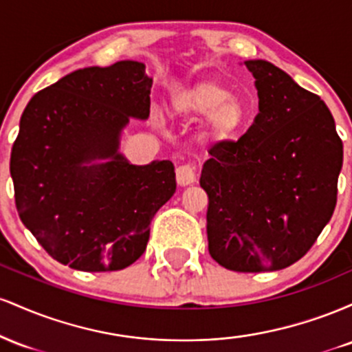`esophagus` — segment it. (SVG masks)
Returning a JSON list of instances; mask_svg holds the SVG:
<instances>
[{"instance_id":"esophagus-1","label":"esophagus","mask_w":352,"mask_h":352,"mask_svg":"<svg viewBox=\"0 0 352 352\" xmlns=\"http://www.w3.org/2000/svg\"><path fill=\"white\" fill-rule=\"evenodd\" d=\"M175 172H177V182H179V185H182V187L193 184L197 179L195 168H193V165H190V164L179 165Z\"/></svg>"}]
</instances>
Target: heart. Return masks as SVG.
<instances>
[{"mask_svg":"<svg viewBox=\"0 0 352 352\" xmlns=\"http://www.w3.org/2000/svg\"><path fill=\"white\" fill-rule=\"evenodd\" d=\"M173 109L182 116H205L201 134L212 142L232 139L243 127L248 116L245 104L217 80H200L182 89L173 99Z\"/></svg>","mask_w":352,"mask_h":352,"instance_id":"b5f03b06","label":"heart"}]
</instances>
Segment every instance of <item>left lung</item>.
<instances>
[{"label":"left lung","mask_w":352,"mask_h":352,"mask_svg":"<svg viewBox=\"0 0 352 352\" xmlns=\"http://www.w3.org/2000/svg\"><path fill=\"white\" fill-rule=\"evenodd\" d=\"M258 116L204 164L208 252L223 268L276 272L308 253L333 217L342 142L321 98L263 59L245 60Z\"/></svg>","instance_id":"left-lung-1"}]
</instances>
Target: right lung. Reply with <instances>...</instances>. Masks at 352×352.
<instances>
[{
    "mask_svg": "<svg viewBox=\"0 0 352 352\" xmlns=\"http://www.w3.org/2000/svg\"><path fill=\"white\" fill-rule=\"evenodd\" d=\"M145 64L84 67L24 109L11 151L24 227L59 263L117 272L142 256L157 210L175 193L170 160L134 165L119 152L129 120L148 119Z\"/></svg>",
    "mask_w": 352,
    "mask_h": 352,
    "instance_id": "add662e5",
    "label": "right lung"
}]
</instances>
